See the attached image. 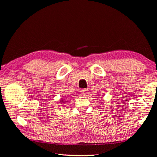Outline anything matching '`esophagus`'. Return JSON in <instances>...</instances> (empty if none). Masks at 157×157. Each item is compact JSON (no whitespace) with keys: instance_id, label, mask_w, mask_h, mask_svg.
I'll list each match as a JSON object with an SVG mask.
<instances>
[{"instance_id":"esophagus-1","label":"esophagus","mask_w":157,"mask_h":157,"mask_svg":"<svg viewBox=\"0 0 157 157\" xmlns=\"http://www.w3.org/2000/svg\"><path fill=\"white\" fill-rule=\"evenodd\" d=\"M81 92H82V95H84V96H85V95L87 94V92H88V89H87V88L82 89V90H81Z\"/></svg>"}]
</instances>
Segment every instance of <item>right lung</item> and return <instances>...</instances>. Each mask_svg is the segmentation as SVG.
I'll list each match as a JSON object with an SVG mask.
<instances>
[{
	"instance_id": "1",
	"label": "right lung",
	"mask_w": 157,
	"mask_h": 157,
	"mask_svg": "<svg viewBox=\"0 0 157 157\" xmlns=\"http://www.w3.org/2000/svg\"><path fill=\"white\" fill-rule=\"evenodd\" d=\"M62 101H61V102H62Z\"/></svg>"
}]
</instances>
